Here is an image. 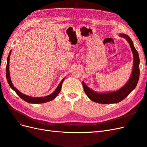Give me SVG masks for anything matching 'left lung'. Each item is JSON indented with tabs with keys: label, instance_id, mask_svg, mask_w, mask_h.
<instances>
[{
	"label": "left lung",
	"instance_id": "8db88e82",
	"mask_svg": "<svg viewBox=\"0 0 147 147\" xmlns=\"http://www.w3.org/2000/svg\"><path fill=\"white\" fill-rule=\"evenodd\" d=\"M121 36L127 40L132 50L134 56V65H133L131 77L128 82L120 90L112 92L97 93L89 88L84 82L82 83L84 91L87 96L91 100L100 104H113L121 102L130 94V92L134 90L139 81L140 75L139 63L140 59L138 52L135 48L131 38L126 34H120Z\"/></svg>",
	"mask_w": 147,
	"mask_h": 147
}]
</instances>
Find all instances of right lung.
<instances>
[{
	"instance_id": "1",
	"label": "right lung",
	"mask_w": 147,
	"mask_h": 147,
	"mask_svg": "<svg viewBox=\"0 0 147 147\" xmlns=\"http://www.w3.org/2000/svg\"><path fill=\"white\" fill-rule=\"evenodd\" d=\"M11 55V51L9 53V55H8V56L7 57V66H6V77H7V82L9 84L12 90H14L16 94L18 95L21 98L24 100V101L29 102V103H32V104H42V103H45V102L51 101L52 100L54 99L56 96L59 94V93L61 91V89L62 87V83L64 82V79H63V80L61 81L60 84L58 85V86L57 87L56 90L53 92L51 94L45 96V97H30L26 96L23 93H21L20 91L17 90L15 86H13V84H12V82L11 81V79L10 77V72H9V61H10V56Z\"/></svg>"
}]
</instances>
